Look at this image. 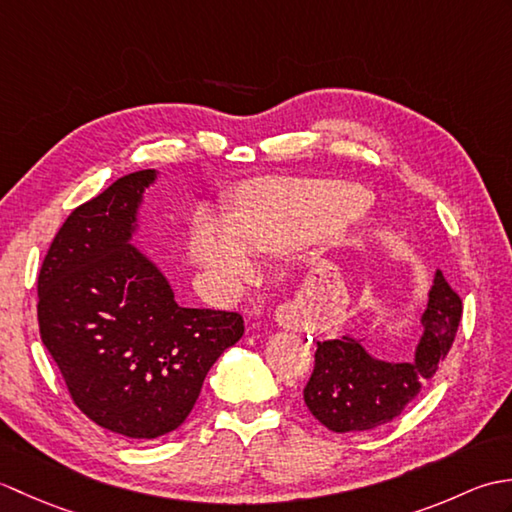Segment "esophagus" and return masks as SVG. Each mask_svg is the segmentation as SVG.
I'll list each match as a JSON object with an SVG mask.
<instances>
[{"label": "esophagus", "mask_w": 512, "mask_h": 512, "mask_svg": "<svg viewBox=\"0 0 512 512\" xmlns=\"http://www.w3.org/2000/svg\"><path fill=\"white\" fill-rule=\"evenodd\" d=\"M275 317H277V323L281 325V328H286V330H292L297 325V310L292 306H279Z\"/></svg>", "instance_id": "esophagus-1"}]
</instances>
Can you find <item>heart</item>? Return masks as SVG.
Here are the masks:
<instances>
[{
    "label": "heart",
    "mask_w": 512,
    "mask_h": 512,
    "mask_svg": "<svg viewBox=\"0 0 512 512\" xmlns=\"http://www.w3.org/2000/svg\"><path fill=\"white\" fill-rule=\"evenodd\" d=\"M372 204L367 189L343 180L264 178L237 191L231 220L202 215L191 255L228 295L255 277V255H279L339 231Z\"/></svg>",
    "instance_id": "obj_1"
}]
</instances>
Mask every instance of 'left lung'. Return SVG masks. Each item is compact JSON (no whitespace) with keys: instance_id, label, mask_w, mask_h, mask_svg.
Masks as SVG:
<instances>
[{"instance_id":"left-lung-1","label":"left lung","mask_w":512,"mask_h":512,"mask_svg":"<svg viewBox=\"0 0 512 512\" xmlns=\"http://www.w3.org/2000/svg\"><path fill=\"white\" fill-rule=\"evenodd\" d=\"M462 317V299L436 270L422 314V336L409 361L387 363L352 336L317 343L303 400L323 427L367 431L398 418L447 358Z\"/></svg>"}]
</instances>
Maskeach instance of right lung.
<instances>
[{"label": "right lung", "instance_id": "add662e5", "mask_svg": "<svg viewBox=\"0 0 512 512\" xmlns=\"http://www.w3.org/2000/svg\"><path fill=\"white\" fill-rule=\"evenodd\" d=\"M156 169L118 178L68 215L37 279L41 341L99 427L156 440L187 420L206 374L244 334L237 312L182 308L132 246Z\"/></svg>", "mask_w": 512, "mask_h": 512}]
</instances>
